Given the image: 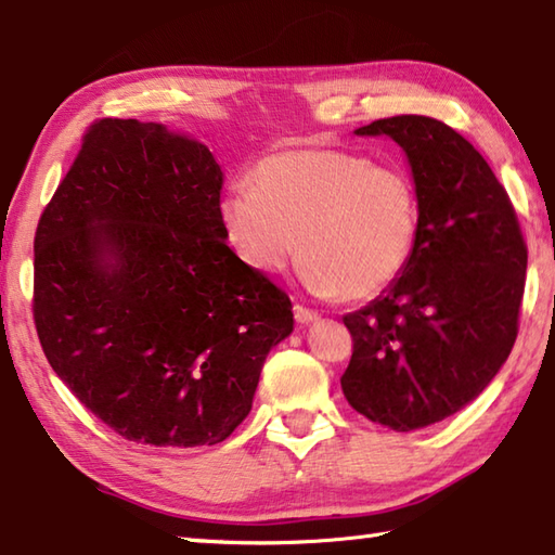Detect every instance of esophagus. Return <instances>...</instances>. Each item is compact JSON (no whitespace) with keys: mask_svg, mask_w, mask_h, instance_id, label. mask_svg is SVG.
Masks as SVG:
<instances>
[{"mask_svg":"<svg viewBox=\"0 0 555 555\" xmlns=\"http://www.w3.org/2000/svg\"><path fill=\"white\" fill-rule=\"evenodd\" d=\"M294 318H296V322H300V325H310V322L320 320V315H318L315 310H308L304 306H296L294 308Z\"/></svg>","mask_w":555,"mask_h":555,"instance_id":"34e87169","label":"esophagus"}]
</instances>
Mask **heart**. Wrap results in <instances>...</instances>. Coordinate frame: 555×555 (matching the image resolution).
<instances>
[{"label": "heart", "mask_w": 555, "mask_h": 555, "mask_svg": "<svg viewBox=\"0 0 555 555\" xmlns=\"http://www.w3.org/2000/svg\"><path fill=\"white\" fill-rule=\"evenodd\" d=\"M251 186L220 196L230 247L259 276H276L300 247L312 296L366 300L408 269L420 240L415 181L400 167L325 147L259 159Z\"/></svg>", "instance_id": "obj_1"}]
</instances>
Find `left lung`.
<instances>
[{
	"instance_id": "1",
	"label": "left lung",
	"mask_w": 555,
	"mask_h": 555,
	"mask_svg": "<svg viewBox=\"0 0 555 555\" xmlns=\"http://www.w3.org/2000/svg\"><path fill=\"white\" fill-rule=\"evenodd\" d=\"M354 135L400 145L422 225L408 269L366 308L341 318L354 339L341 392L376 425L412 431L466 408L507 361L527 245L507 191L447 124L392 116Z\"/></svg>"
}]
</instances>
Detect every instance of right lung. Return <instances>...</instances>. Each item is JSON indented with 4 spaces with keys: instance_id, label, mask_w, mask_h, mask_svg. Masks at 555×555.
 I'll return each mask as SVG.
<instances>
[{
    "instance_id": "obj_1",
    "label": "right lung",
    "mask_w": 555,
    "mask_h": 555,
    "mask_svg": "<svg viewBox=\"0 0 555 555\" xmlns=\"http://www.w3.org/2000/svg\"><path fill=\"white\" fill-rule=\"evenodd\" d=\"M223 179L194 135L104 118L40 216V347L77 400L135 444H220L294 332L288 296L225 243Z\"/></svg>"
}]
</instances>
